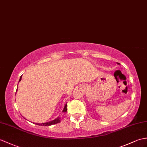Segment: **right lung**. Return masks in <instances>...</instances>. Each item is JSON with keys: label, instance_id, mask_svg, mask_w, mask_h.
Masks as SVG:
<instances>
[{"label": "right lung", "instance_id": "obj_1", "mask_svg": "<svg viewBox=\"0 0 147 147\" xmlns=\"http://www.w3.org/2000/svg\"><path fill=\"white\" fill-rule=\"evenodd\" d=\"M21 78H22V76H20V78L19 81L21 80ZM66 111H67V104L65 105V107H64V108L63 110V112H66ZM59 122H60V118H59V117H57L56 119H55V120H54L49 121V122L44 123H36V124L37 125H39V126H44V127H47V126L57 124Z\"/></svg>", "mask_w": 147, "mask_h": 147}]
</instances>
